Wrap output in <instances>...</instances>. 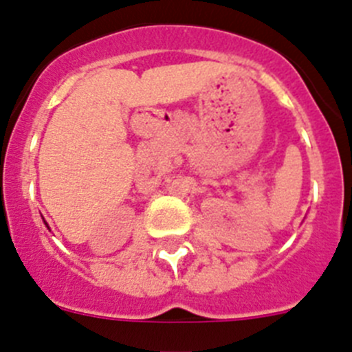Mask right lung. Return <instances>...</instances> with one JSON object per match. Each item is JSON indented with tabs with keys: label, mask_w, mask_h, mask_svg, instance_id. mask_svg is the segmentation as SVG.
<instances>
[{
	"label": "right lung",
	"mask_w": 352,
	"mask_h": 352,
	"mask_svg": "<svg viewBox=\"0 0 352 352\" xmlns=\"http://www.w3.org/2000/svg\"><path fill=\"white\" fill-rule=\"evenodd\" d=\"M45 224H47V223H45ZM47 228H49V226H47Z\"/></svg>",
	"instance_id": "1"
}]
</instances>
